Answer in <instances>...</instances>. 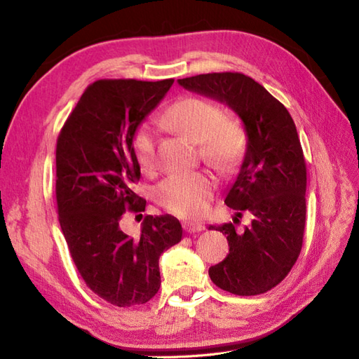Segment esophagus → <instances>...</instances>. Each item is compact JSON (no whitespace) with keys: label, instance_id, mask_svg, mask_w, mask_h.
Masks as SVG:
<instances>
[{"label":"esophagus","instance_id":"1","mask_svg":"<svg viewBox=\"0 0 359 359\" xmlns=\"http://www.w3.org/2000/svg\"><path fill=\"white\" fill-rule=\"evenodd\" d=\"M183 229H185V232H188V234H196V232H202L205 226L202 223L188 222V223H183Z\"/></svg>","mask_w":359,"mask_h":359}]
</instances>
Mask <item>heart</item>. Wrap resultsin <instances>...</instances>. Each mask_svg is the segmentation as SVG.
I'll list each match as a JSON object with an SVG mask.
<instances>
[{"instance_id":"1","label":"heart","mask_w":359,"mask_h":359,"mask_svg":"<svg viewBox=\"0 0 359 359\" xmlns=\"http://www.w3.org/2000/svg\"><path fill=\"white\" fill-rule=\"evenodd\" d=\"M166 128L197 144L198 156L222 174L234 172L248 151V131L236 114L223 113L208 99L185 96L161 116ZM156 133L148 122L137 125L131 137L135 159L144 171L156 166ZM215 180L205 171L170 174L154 188V198L179 217H198L210 205Z\"/></svg>"}]
</instances>
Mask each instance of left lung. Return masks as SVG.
Returning a JSON list of instances; mask_svg holds the SVG:
<instances>
[{"label":"left lung","instance_id":"obj_1","mask_svg":"<svg viewBox=\"0 0 359 359\" xmlns=\"http://www.w3.org/2000/svg\"><path fill=\"white\" fill-rule=\"evenodd\" d=\"M179 84L226 102L248 131L245 161L224 203L237 217L251 213L253 223L245 233H237L233 223L215 229L226 236L229 254L211 266L210 277L234 295L268 292L294 268L306 226V161L292 116L263 86L238 72L197 74Z\"/></svg>","mask_w":359,"mask_h":359}]
</instances>
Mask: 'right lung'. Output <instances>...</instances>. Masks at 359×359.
Masks as SVG:
<instances>
[{"label":"right lung","mask_w":359,"mask_h":359,"mask_svg":"<svg viewBox=\"0 0 359 359\" xmlns=\"http://www.w3.org/2000/svg\"><path fill=\"white\" fill-rule=\"evenodd\" d=\"M174 79H99L90 84L56 140V206L86 285L118 307L149 302L161 287L159 257L182 240L176 217L147 215L139 238L121 231L125 211H145L131 137Z\"/></svg>","instance_id":"right-lung-1"}]
</instances>
